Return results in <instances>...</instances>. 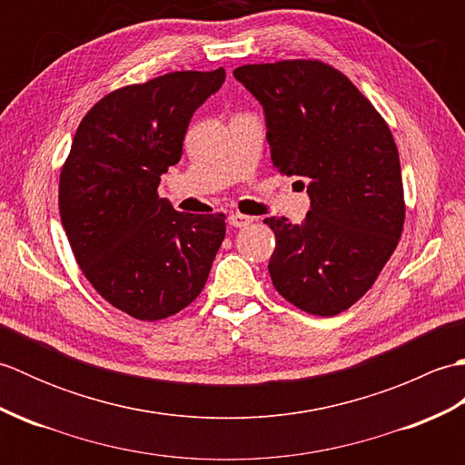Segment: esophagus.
Wrapping results in <instances>:
<instances>
[{
    "mask_svg": "<svg viewBox=\"0 0 465 465\" xmlns=\"http://www.w3.org/2000/svg\"><path fill=\"white\" fill-rule=\"evenodd\" d=\"M227 222H230V225H233V227H245V225H250L253 222V217L235 212L230 217H227Z\"/></svg>",
    "mask_w": 465,
    "mask_h": 465,
    "instance_id": "obj_1",
    "label": "esophagus"
}]
</instances>
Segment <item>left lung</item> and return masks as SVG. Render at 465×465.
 I'll use <instances>...</instances> for the list:
<instances>
[{"mask_svg": "<svg viewBox=\"0 0 465 465\" xmlns=\"http://www.w3.org/2000/svg\"><path fill=\"white\" fill-rule=\"evenodd\" d=\"M233 77L263 107L275 170L308 180L302 223L263 220L275 233L273 288L313 315L351 308L391 258L406 217L388 124L348 77L315 59L242 65Z\"/></svg>", "mask_w": 465, "mask_h": 465, "instance_id": "8db88e82", "label": "left lung"}]
</instances>
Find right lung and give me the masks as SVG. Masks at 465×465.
Masks as SVG:
<instances>
[{
	"label": "right lung",
	"mask_w": 465,
	"mask_h": 465,
	"mask_svg": "<svg viewBox=\"0 0 465 465\" xmlns=\"http://www.w3.org/2000/svg\"><path fill=\"white\" fill-rule=\"evenodd\" d=\"M223 82V67L172 72L107 94L85 114L59 173V215L77 265L135 320L190 305L225 238L223 213H182L157 195L193 112Z\"/></svg>",
	"instance_id": "right-lung-1"
}]
</instances>
